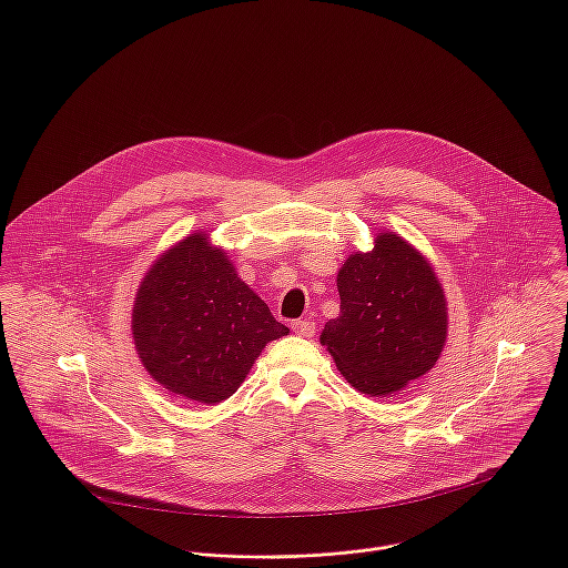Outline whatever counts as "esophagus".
<instances>
[{
	"label": "esophagus",
	"mask_w": 568,
	"mask_h": 568,
	"mask_svg": "<svg viewBox=\"0 0 568 568\" xmlns=\"http://www.w3.org/2000/svg\"><path fill=\"white\" fill-rule=\"evenodd\" d=\"M291 325H293V332L300 334V336H313V332H315V322L311 317L295 320Z\"/></svg>",
	"instance_id": "obj_1"
}]
</instances>
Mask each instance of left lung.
I'll return each instance as SVG.
<instances>
[{
	"label": "left lung",
	"instance_id": "left-lung-1",
	"mask_svg": "<svg viewBox=\"0 0 568 568\" xmlns=\"http://www.w3.org/2000/svg\"><path fill=\"white\" fill-rule=\"evenodd\" d=\"M341 315L320 336L345 381L389 396L426 374L446 343V300L428 262L398 234H381L336 277Z\"/></svg>",
	"mask_w": 568,
	"mask_h": 568
}]
</instances>
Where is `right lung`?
<instances>
[{"label": "right lung", "mask_w": 568, "mask_h": 568, "mask_svg": "<svg viewBox=\"0 0 568 568\" xmlns=\"http://www.w3.org/2000/svg\"><path fill=\"white\" fill-rule=\"evenodd\" d=\"M284 334L288 327L203 234L153 264L133 308V338L149 374L168 392L205 405L230 398L262 347Z\"/></svg>", "instance_id": "1"}]
</instances>
